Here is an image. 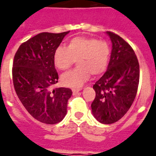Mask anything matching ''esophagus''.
<instances>
[{
    "mask_svg": "<svg viewBox=\"0 0 156 156\" xmlns=\"http://www.w3.org/2000/svg\"><path fill=\"white\" fill-rule=\"evenodd\" d=\"M80 89H72V91H73V95H76V94H78L79 91H80Z\"/></svg>",
    "mask_w": 156,
    "mask_h": 156,
    "instance_id": "esophagus-1",
    "label": "esophagus"
}]
</instances>
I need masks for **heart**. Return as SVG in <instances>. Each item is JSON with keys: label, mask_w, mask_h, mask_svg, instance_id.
Here are the masks:
<instances>
[{"label": "heart", "mask_w": 156, "mask_h": 156, "mask_svg": "<svg viewBox=\"0 0 156 156\" xmlns=\"http://www.w3.org/2000/svg\"><path fill=\"white\" fill-rule=\"evenodd\" d=\"M110 48L105 41L95 38L78 36L71 39L67 47L59 46L53 55L55 66L61 70L68 69L75 61L78 66L63 73L61 83L69 87H80L90 78V73L99 76L106 70Z\"/></svg>", "instance_id": "1"}]
</instances>
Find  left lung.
I'll return each instance as SVG.
<instances>
[{
    "instance_id": "8db88e82",
    "label": "left lung",
    "mask_w": 156,
    "mask_h": 156,
    "mask_svg": "<svg viewBox=\"0 0 156 156\" xmlns=\"http://www.w3.org/2000/svg\"><path fill=\"white\" fill-rule=\"evenodd\" d=\"M112 52L107 71L93 86L95 98L92 114L102 124H112L128 112L135 99L139 83V64L128 43L111 31Z\"/></svg>"
}]
</instances>
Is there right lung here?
I'll list each match as a JSON object with an SVG mask.
<instances>
[{"label": "right lung", "mask_w": 156, "mask_h": 156, "mask_svg": "<svg viewBox=\"0 0 156 156\" xmlns=\"http://www.w3.org/2000/svg\"><path fill=\"white\" fill-rule=\"evenodd\" d=\"M69 32L38 34L20 45L13 59L12 74L17 95L28 112L42 123H58L67 112L72 90L53 88L58 81L53 55Z\"/></svg>", "instance_id": "add662e5"}]
</instances>
